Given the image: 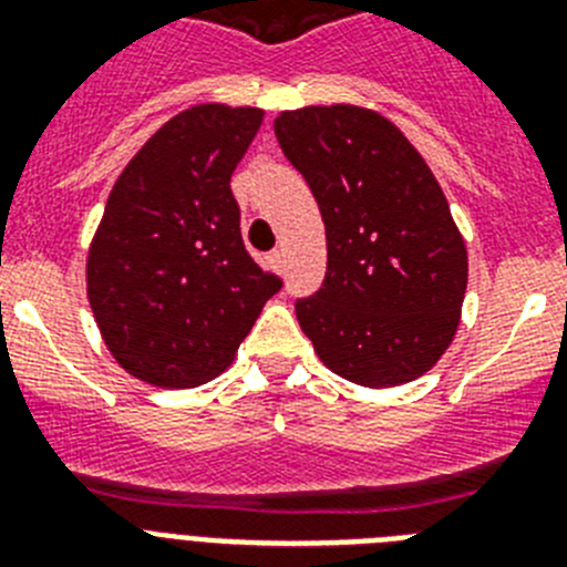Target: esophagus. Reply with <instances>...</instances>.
Listing matches in <instances>:
<instances>
[{
	"label": "esophagus",
	"mask_w": 567,
	"mask_h": 567,
	"mask_svg": "<svg viewBox=\"0 0 567 567\" xmlns=\"http://www.w3.org/2000/svg\"><path fill=\"white\" fill-rule=\"evenodd\" d=\"M269 264L280 272V269H284V252H280V249H272V252H269Z\"/></svg>",
	"instance_id": "34e87169"
}]
</instances>
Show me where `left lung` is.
I'll return each instance as SVG.
<instances>
[{
	"label": "left lung",
	"instance_id": "8db88e82",
	"mask_svg": "<svg viewBox=\"0 0 567 567\" xmlns=\"http://www.w3.org/2000/svg\"><path fill=\"white\" fill-rule=\"evenodd\" d=\"M275 135L327 227V278L295 315L334 374L369 389L417 380L460 327L468 255L412 142L354 104L287 110Z\"/></svg>",
	"mask_w": 567,
	"mask_h": 567
}]
</instances>
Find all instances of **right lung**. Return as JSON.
I'll return each instance as SVG.
<instances>
[{"label": "right lung", "instance_id": "1", "mask_svg": "<svg viewBox=\"0 0 567 567\" xmlns=\"http://www.w3.org/2000/svg\"><path fill=\"white\" fill-rule=\"evenodd\" d=\"M264 122L258 107L173 115L113 184L87 255V298L124 372L189 389L233 363L280 289L240 238L229 178Z\"/></svg>", "mask_w": 567, "mask_h": 567}]
</instances>
